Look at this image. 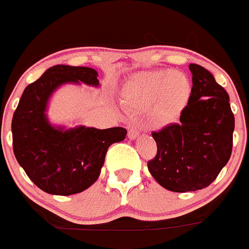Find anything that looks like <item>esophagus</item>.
I'll return each mask as SVG.
<instances>
[{
    "label": "esophagus",
    "mask_w": 249,
    "mask_h": 249,
    "mask_svg": "<svg viewBox=\"0 0 249 249\" xmlns=\"http://www.w3.org/2000/svg\"><path fill=\"white\" fill-rule=\"evenodd\" d=\"M141 129H142L141 124H138V123H136V122L131 123V124L128 126V138L129 140H136V138L140 136Z\"/></svg>",
    "instance_id": "esophagus-1"
}]
</instances>
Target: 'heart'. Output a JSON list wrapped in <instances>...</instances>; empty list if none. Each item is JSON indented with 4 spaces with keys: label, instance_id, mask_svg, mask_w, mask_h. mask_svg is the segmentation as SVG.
<instances>
[{
    "label": "heart",
    "instance_id": "b5f03b06",
    "mask_svg": "<svg viewBox=\"0 0 249 249\" xmlns=\"http://www.w3.org/2000/svg\"><path fill=\"white\" fill-rule=\"evenodd\" d=\"M191 83L181 71L156 70L133 74L123 86L122 102L129 108L144 109L152 105L160 121L175 118L188 101Z\"/></svg>",
    "mask_w": 249,
    "mask_h": 249
}]
</instances>
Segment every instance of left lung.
I'll use <instances>...</instances> for the list:
<instances>
[{"label":"left lung","instance_id":"1","mask_svg":"<svg viewBox=\"0 0 249 249\" xmlns=\"http://www.w3.org/2000/svg\"><path fill=\"white\" fill-rule=\"evenodd\" d=\"M192 89L179 123L152 136L157 155L148 171L160 186L172 192L206 188L214 181L232 153L234 116L226 89L210 71L191 63Z\"/></svg>","mask_w":249,"mask_h":249}]
</instances>
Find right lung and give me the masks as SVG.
Wrapping results in <instances>:
<instances>
[{"label": "right lung", "instance_id": "obj_1", "mask_svg": "<svg viewBox=\"0 0 249 249\" xmlns=\"http://www.w3.org/2000/svg\"><path fill=\"white\" fill-rule=\"evenodd\" d=\"M97 77L93 68L56 65L22 93L11 126L13 153L31 181L46 193L71 196L87 190L100 177L108 147L126 138L123 127L67 128L48 120V103L59 87H100Z\"/></svg>", "mask_w": 249, "mask_h": 249}]
</instances>
